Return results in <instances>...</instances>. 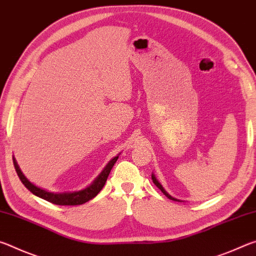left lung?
Segmentation results:
<instances>
[{"mask_svg":"<svg viewBox=\"0 0 256 256\" xmlns=\"http://www.w3.org/2000/svg\"><path fill=\"white\" fill-rule=\"evenodd\" d=\"M151 178H152V182H154V185L157 186V188H158L160 190H162V193L164 194V196H166L168 198H170V200H172V201H180V200H177V198H172V196H170V194H168V193L166 192V190H164V188H162V184H160L159 182L157 180V178H156V176H154V174L151 175Z\"/></svg>","mask_w":256,"mask_h":256,"instance_id":"1","label":"left lung"}]
</instances>
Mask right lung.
I'll list each match as a JSON object with an SVG mask.
<instances>
[{"instance_id":"obj_1","label":"right lung","mask_w":256,"mask_h":256,"mask_svg":"<svg viewBox=\"0 0 256 256\" xmlns=\"http://www.w3.org/2000/svg\"><path fill=\"white\" fill-rule=\"evenodd\" d=\"M118 156L112 158L110 162L106 164V167L104 168L102 172L98 175V177L94 180L92 184L89 186H86V188L81 190H76V192H63V193H54V192H48V190H42L38 186L34 185L32 182H30L27 177H26L22 172L16 164V160L14 157V168L16 174H18L20 180L22 182V184L27 188L30 192L38 198H44V200L48 201L50 203H54V204L58 206H79V204H84V203L88 202L89 200H92L97 194L100 192L102 188L105 185L107 177L110 175V172L112 170L114 164L118 162Z\"/></svg>"}]
</instances>
